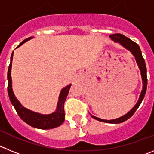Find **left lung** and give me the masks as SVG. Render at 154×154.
I'll list each match as a JSON object with an SVG mask.
<instances>
[{
    "label": "left lung",
    "mask_w": 154,
    "mask_h": 154,
    "mask_svg": "<svg viewBox=\"0 0 154 154\" xmlns=\"http://www.w3.org/2000/svg\"><path fill=\"white\" fill-rule=\"evenodd\" d=\"M111 38L112 40H114L115 42H118L120 43L122 45L125 47V48H127L128 50L131 51V52L133 54V55L135 57V59L137 61V64L139 66V68L140 70V73H141V77L142 80H143V90H142L141 93H140V98H139L138 102L137 103V104L135 105V106L129 112H128L127 114L123 116L122 117H120L119 119H113V120H104V119H99L97 117H95V116H91L93 119H95L96 120H98L100 122H103L106 123H113V124H118V123H122L125 121L128 120V119H130L134 112H136V110L137 109V108L140 106V103H141L142 100H143V97L145 96V93H146V86H147V77H146V64H145V61L143 59V56H142L141 51H140V48L139 47L138 45L136 42H133L132 40H131L130 38H128V37H126L125 35H122V34L120 33H116L112 34V35H110Z\"/></svg>",
    "instance_id": "1"
}]
</instances>
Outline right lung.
I'll use <instances>...</instances> for the list:
<instances>
[{
    "label": "right lung",
    "instance_id": "obj_1",
    "mask_svg": "<svg viewBox=\"0 0 154 154\" xmlns=\"http://www.w3.org/2000/svg\"><path fill=\"white\" fill-rule=\"evenodd\" d=\"M31 38H26L25 40L22 42L19 45L17 48L20 46L21 45L23 44L26 41L30 39ZM13 51L11 57V64H10L9 67H8V96H9L10 100L11 103L15 108L18 116L20 117L23 121H24L26 123L29 125L30 126L39 129H51L54 128L58 127L61 125L64 121V104L65 102L67 96L68 94L69 89L70 87V85L67 86L62 89L59 96V100L57 103V107L56 112L50 115H40L38 113L33 112L29 111L26 109L24 107H23L19 103L18 100L14 97V94L12 90V86H11V67H12V59H13Z\"/></svg>",
    "mask_w": 154,
    "mask_h": 154
}]
</instances>
